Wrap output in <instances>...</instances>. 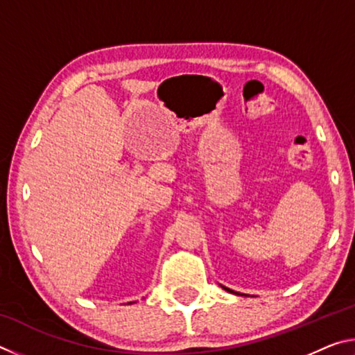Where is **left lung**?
Listing matches in <instances>:
<instances>
[{
    "mask_svg": "<svg viewBox=\"0 0 355 355\" xmlns=\"http://www.w3.org/2000/svg\"><path fill=\"white\" fill-rule=\"evenodd\" d=\"M222 288H224V290H227V291H230V293H235V291H232V290H228V288H225V286H222ZM236 294V293H235Z\"/></svg>",
    "mask_w": 355,
    "mask_h": 355,
    "instance_id": "obj_1",
    "label": "left lung"
}]
</instances>
